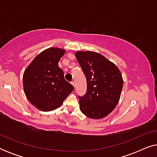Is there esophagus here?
Returning <instances> with one entry per match:
<instances>
[{"label":"esophagus","mask_w":157,"mask_h":157,"mask_svg":"<svg viewBox=\"0 0 157 157\" xmlns=\"http://www.w3.org/2000/svg\"><path fill=\"white\" fill-rule=\"evenodd\" d=\"M71 84L75 87V82H74V81H71Z\"/></svg>","instance_id":"esophagus-1"}]
</instances>
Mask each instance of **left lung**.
Instances as JSON below:
<instances>
[{"mask_svg":"<svg viewBox=\"0 0 157 157\" xmlns=\"http://www.w3.org/2000/svg\"><path fill=\"white\" fill-rule=\"evenodd\" d=\"M76 57L84 73L87 91L79 97L81 111L89 118L102 119L119 101L123 78L117 66L94 51H77Z\"/></svg>","mask_w":157,"mask_h":157,"instance_id":"left-lung-1","label":"left lung"}]
</instances>
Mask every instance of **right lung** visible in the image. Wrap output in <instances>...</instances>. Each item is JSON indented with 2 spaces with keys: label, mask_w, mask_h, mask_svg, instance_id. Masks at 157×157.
<instances>
[{
  "label": "right lung",
  "mask_w": 157,
  "mask_h": 157,
  "mask_svg": "<svg viewBox=\"0 0 157 157\" xmlns=\"http://www.w3.org/2000/svg\"><path fill=\"white\" fill-rule=\"evenodd\" d=\"M64 49L49 48L40 53L25 70L23 89L28 100L38 109L50 111L59 108L74 88L64 78L59 61Z\"/></svg>",
  "instance_id": "add662e5"
}]
</instances>
